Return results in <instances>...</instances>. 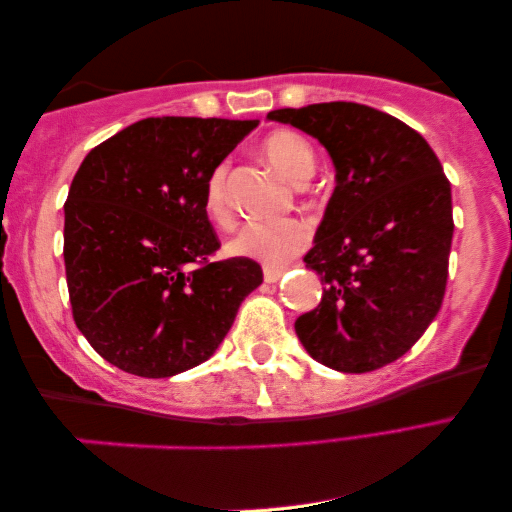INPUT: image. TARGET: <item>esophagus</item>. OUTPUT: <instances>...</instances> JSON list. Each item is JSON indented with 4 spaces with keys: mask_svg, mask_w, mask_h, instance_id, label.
<instances>
[{
    "mask_svg": "<svg viewBox=\"0 0 512 512\" xmlns=\"http://www.w3.org/2000/svg\"><path fill=\"white\" fill-rule=\"evenodd\" d=\"M281 276H283V270H279V267H265V272H263L265 283H276Z\"/></svg>",
    "mask_w": 512,
    "mask_h": 512,
    "instance_id": "1",
    "label": "esophagus"
}]
</instances>
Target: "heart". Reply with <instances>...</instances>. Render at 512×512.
<instances>
[{
	"label": "heart",
	"instance_id": "obj_1",
	"mask_svg": "<svg viewBox=\"0 0 512 512\" xmlns=\"http://www.w3.org/2000/svg\"><path fill=\"white\" fill-rule=\"evenodd\" d=\"M261 154L276 172L283 174L295 186L315 174L317 158L313 147L295 131H272L261 142ZM204 211L215 224L226 226L231 222V199L226 190V165H217L204 183ZM311 242V226L299 217H283L270 222H247L240 226L236 236L229 240L231 256L249 258L267 267H283Z\"/></svg>",
	"mask_w": 512,
	"mask_h": 512
}]
</instances>
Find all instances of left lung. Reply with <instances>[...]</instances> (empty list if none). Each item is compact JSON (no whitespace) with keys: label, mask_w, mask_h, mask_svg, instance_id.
<instances>
[{"label":"left lung","mask_w":512,"mask_h":512,"mask_svg":"<svg viewBox=\"0 0 512 512\" xmlns=\"http://www.w3.org/2000/svg\"><path fill=\"white\" fill-rule=\"evenodd\" d=\"M267 120L320 140L335 167L304 256L324 292L297 317L301 345L331 370H379L422 338L445 297L454 215L438 156L408 124L354 102L279 108Z\"/></svg>","instance_id":"8db88e82"}]
</instances>
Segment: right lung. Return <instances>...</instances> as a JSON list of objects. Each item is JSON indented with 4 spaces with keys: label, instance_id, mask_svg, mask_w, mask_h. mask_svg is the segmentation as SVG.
Returning a JSON list of instances; mask_svg holds the SVG:
<instances>
[{
    "label": "right lung",
    "instance_id": "right-lung-1",
    "mask_svg": "<svg viewBox=\"0 0 512 512\" xmlns=\"http://www.w3.org/2000/svg\"><path fill=\"white\" fill-rule=\"evenodd\" d=\"M258 120L147 117L83 158L63 258L77 329L122 372L165 379L215 354L263 270L220 249L204 183Z\"/></svg>",
    "mask_w": 512,
    "mask_h": 512
}]
</instances>
